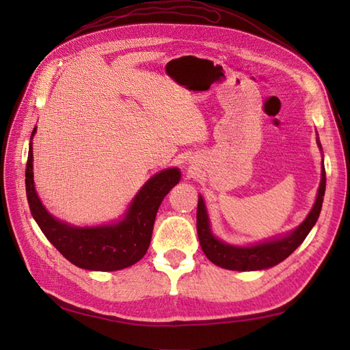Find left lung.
Wrapping results in <instances>:
<instances>
[{
    "instance_id": "obj_1",
    "label": "left lung",
    "mask_w": 350,
    "mask_h": 350,
    "mask_svg": "<svg viewBox=\"0 0 350 350\" xmlns=\"http://www.w3.org/2000/svg\"><path fill=\"white\" fill-rule=\"evenodd\" d=\"M317 146L322 148L319 139ZM325 187L326 173L322 161V179L321 185H319L316 203L302 224L280 239H271L267 242L251 245V247H234V245H228L217 239L211 230L206 206L202 196H200L197 206V233L203 252L212 263L230 271H260L278 265L299 247L310 233V230L314 227L322 211Z\"/></svg>"
}]
</instances>
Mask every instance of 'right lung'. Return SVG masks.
Instances as JSON below:
<instances>
[{"label":"right lung","mask_w":350,"mask_h":350,"mask_svg":"<svg viewBox=\"0 0 350 350\" xmlns=\"http://www.w3.org/2000/svg\"><path fill=\"white\" fill-rule=\"evenodd\" d=\"M36 133V128L31 138ZM180 180L179 168L162 170L148 179L132 200L122 221L99 227H75L44 209L33 180V143H29L25 189L29 211L46 239L78 267L88 271H118L144 257L150 245L156 213L170 189Z\"/></svg>","instance_id":"1"}]
</instances>
